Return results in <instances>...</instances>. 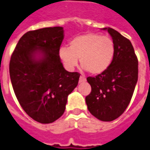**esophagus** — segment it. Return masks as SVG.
I'll list each match as a JSON object with an SVG mask.
<instances>
[{
    "instance_id": "1",
    "label": "esophagus",
    "mask_w": 150,
    "mask_h": 150,
    "mask_svg": "<svg viewBox=\"0 0 150 150\" xmlns=\"http://www.w3.org/2000/svg\"><path fill=\"white\" fill-rule=\"evenodd\" d=\"M84 81H86V79H85V77H84L83 75H81V76L79 77V82L81 83V82H84Z\"/></svg>"
}]
</instances>
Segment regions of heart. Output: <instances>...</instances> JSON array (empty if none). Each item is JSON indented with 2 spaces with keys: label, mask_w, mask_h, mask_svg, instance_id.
<instances>
[{
  "label": "heart",
  "mask_w": 150,
  "mask_h": 150,
  "mask_svg": "<svg viewBox=\"0 0 150 150\" xmlns=\"http://www.w3.org/2000/svg\"><path fill=\"white\" fill-rule=\"evenodd\" d=\"M114 54L112 39L94 33L75 37L70 41L69 48L60 49V57L67 68L73 69L79 59L81 67L93 75L104 72L110 67Z\"/></svg>",
  "instance_id": "obj_1"
}]
</instances>
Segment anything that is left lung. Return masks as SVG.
Instances as JSON below:
<instances>
[{"label":"left lung","instance_id":"obj_1","mask_svg":"<svg viewBox=\"0 0 150 150\" xmlns=\"http://www.w3.org/2000/svg\"><path fill=\"white\" fill-rule=\"evenodd\" d=\"M108 30L115 45L110 67L87 81L91 92L85 98L88 111L103 122H112L122 115L131 102L138 80V59L131 41L112 28Z\"/></svg>","mask_w":150,"mask_h":150}]
</instances>
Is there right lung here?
I'll return each instance as SVG.
<instances>
[{"label": "right lung", "mask_w": 150, "mask_h": 150, "mask_svg": "<svg viewBox=\"0 0 150 150\" xmlns=\"http://www.w3.org/2000/svg\"><path fill=\"white\" fill-rule=\"evenodd\" d=\"M62 27L28 31L20 38L10 62V76L19 104L42 124L62 117L68 95L77 86L79 73L69 72L59 56Z\"/></svg>", "instance_id": "right-lung-1"}]
</instances>
